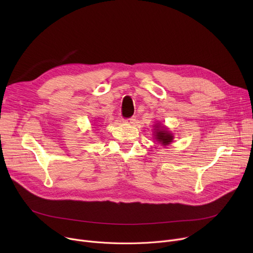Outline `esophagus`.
<instances>
[{
	"instance_id": "esophagus-1",
	"label": "esophagus",
	"mask_w": 253,
	"mask_h": 253,
	"mask_svg": "<svg viewBox=\"0 0 253 253\" xmlns=\"http://www.w3.org/2000/svg\"><path fill=\"white\" fill-rule=\"evenodd\" d=\"M125 122L128 123V124H134L136 122V117L135 116H132V117L126 119Z\"/></svg>"
}]
</instances>
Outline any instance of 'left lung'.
Masks as SVG:
<instances>
[{
	"label": "left lung",
	"mask_w": 253,
	"mask_h": 253,
	"mask_svg": "<svg viewBox=\"0 0 253 253\" xmlns=\"http://www.w3.org/2000/svg\"><path fill=\"white\" fill-rule=\"evenodd\" d=\"M156 139L159 142H161L163 145H168L172 141V139H173V136H172L170 132L167 131L165 128L157 125L156 126Z\"/></svg>",
	"instance_id": "8db88e82"
}]
</instances>
